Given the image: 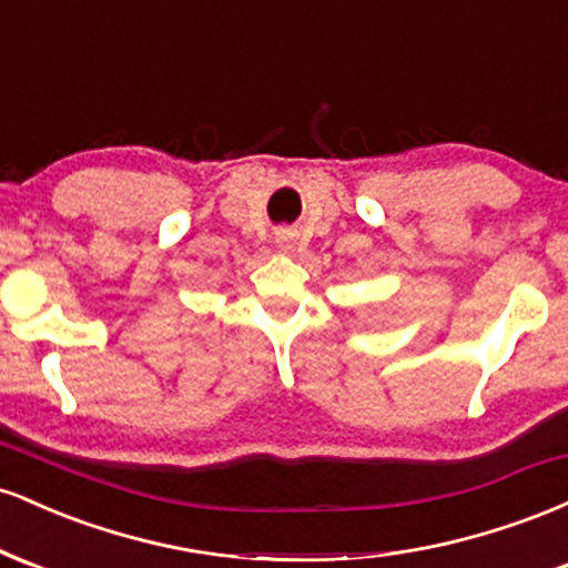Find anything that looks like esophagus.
<instances>
[{"mask_svg":"<svg viewBox=\"0 0 568 568\" xmlns=\"http://www.w3.org/2000/svg\"><path fill=\"white\" fill-rule=\"evenodd\" d=\"M277 245L285 247V251H288V247H293V232H280L277 234Z\"/></svg>","mask_w":568,"mask_h":568,"instance_id":"34e87169","label":"esophagus"}]
</instances>
